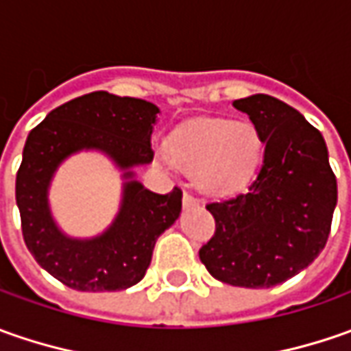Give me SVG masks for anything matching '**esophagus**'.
Wrapping results in <instances>:
<instances>
[{"instance_id": "34e87169", "label": "esophagus", "mask_w": 351, "mask_h": 351, "mask_svg": "<svg viewBox=\"0 0 351 351\" xmlns=\"http://www.w3.org/2000/svg\"><path fill=\"white\" fill-rule=\"evenodd\" d=\"M199 207V201L191 193H183V209H193Z\"/></svg>"}]
</instances>
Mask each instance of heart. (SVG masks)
Returning <instances> with one entry per match:
<instances>
[{
    "label": "heart",
    "instance_id": "obj_1",
    "mask_svg": "<svg viewBox=\"0 0 351 351\" xmlns=\"http://www.w3.org/2000/svg\"><path fill=\"white\" fill-rule=\"evenodd\" d=\"M262 152V134L250 121L197 119L171 136L160 158L195 173L197 185L205 193L226 197L254 178Z\"/></svg>",
    "mask_w": 351,
    "mask_h": 351
}]
</instances>
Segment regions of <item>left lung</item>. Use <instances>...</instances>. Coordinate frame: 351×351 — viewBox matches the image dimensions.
<instances>
[{
    "instance_id": "obj_1",
    "label": "left lung",
    "mask_w": 351,
    "mask_h": 351,
    "mask_svg": "<svg viewBox=\"0 0 351 351\" xmlns=\"http://www.w3.org/2000/svg\"><path fill=\"white\" fill-rule=\"evenodd\" d=\"M232 105L260 130L263 162L246 193L207 205L217 230L199 258L223 283L267 289L326 246L338 185L326 142L297 109L263 93Z\"/></svg>"
}]
</instances>
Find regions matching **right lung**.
Wrapping results in <instances>:
<instances>
[{
  "instance_id": "right-lung-1",
  "label": "right lung",
  "mask_w": 351,
  "mask_h": 351,
  "mask_svg": "<svg viewBox=\"0 0 351 351\" xmlns=\"http://www.w3.org/2000/svg\"><path fill=\"white\" fill-rule=\"evenodd\" d=\"M160 109L136 97L93 91L50 111L23 148L15 199L23 238L43 269L75 291H121L141 281L156 240L180 219L182 191L146 189L134 168L154 158L150 138ZM99 152L121 171L123 191L116 219L99 235H66L49 209V185L70 155Z\"/></svg>"
}]
</instances>
